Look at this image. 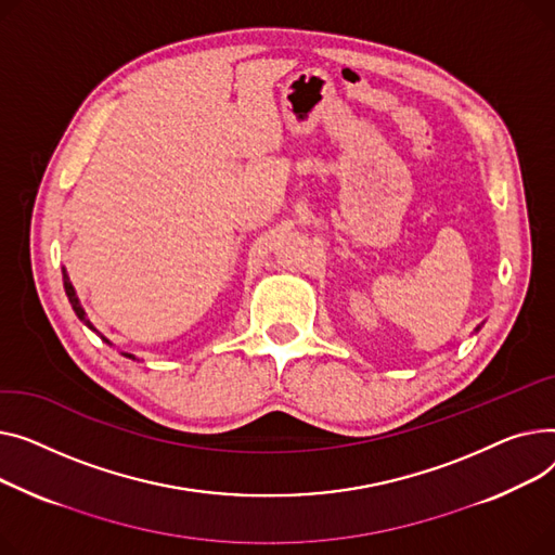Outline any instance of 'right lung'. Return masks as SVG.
<instances>
[{
    "mask_svg": "<svg viewBox=\"0 0 555 555\" xmlns=\"http://www.w3.org/2000/svg\"><path fill=\"white\" fill-rule=\"evenodd\" d=\"M62 282H64V291H67V298H69V302H72V307H74L76 315L87 324L89 330H93V324L87 320V313H85V309L80 307V300H78V296H76V288H74V284L69 282V275H67V271H64V269H62ZM93 332H95V330H93ZM101 338H103L107 345H112L105 336H101ZM122 356H127V358H134L132 353H125V351H122Z\"/></svg>",
    "mask_w": 555,
    "mask_h": 555,
    "instance_id": "add662e5",
    "label": "right lung"
}]
</instances>
